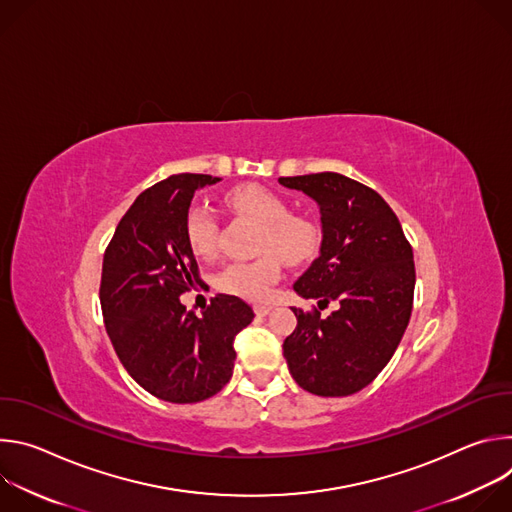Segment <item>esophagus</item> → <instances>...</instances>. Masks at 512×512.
Segmentation results:
<instances>
[{
  "mask_svg": "<svg viewBox=\"0 0 512 512\" xmlns=\"http://www.w3.org/2000/svg\"><path fill=\"white\" fill-rule=\"evenodd\" d=\"M253 310H255L257 316H267L271 312V306L269 304H255Z\"/></svg>",
  "mask_w": 512,
  "mask_h": 512,
  "instance_id": "obj_1",
  "label": "esophagus"
}]
</instances>
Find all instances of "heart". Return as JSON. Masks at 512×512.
Instances as JSON below:
<instances>
[{"instance_id": "heart-1", "label": "heart", "mask_w": 512, "mask_h": 512, "mask_svg": "<svg viewBox=\"0 0 512 512\" xmlns=\"http://www.w3.org/2000/svg\"><path fill=\"white\" fill-rule=\"evenodd\" d=\"M225 202L237 214H243L259 225L255 251L261 253L253 261L231 263L216 277V287L225 294L247 300H263L269 285L281 273V261L302 265L316 257L322 235L314 221L291 214L289 204L269 188L259 184H241L225 194ZM186 243L198 257H212L218 249V221L210 206L196 202L184 218Z\"/></svg>"}]
</instances>
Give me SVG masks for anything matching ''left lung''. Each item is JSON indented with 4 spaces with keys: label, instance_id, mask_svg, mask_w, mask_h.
<instances>
[{
    "label": "left lung",
    "instance_id": "obj_1",
    "mask_svg": "<svg viewBox=\"0 0 512 512\" xmlns=\"http://www.w3.org/2000/svg\"><path fill=\"white\" fill-rule=\"evenodd\" d=\"M320 206V255L294 283L296 294L337 310L291 308L296 330L283 356L296 383L320 397H346L371 385L395 354L411 318L413 249L391 206L373 188L336 172L279 178Z\"/></svg>",
    "mask_w": 512,
    "mask_h": 512
}]
</instances>
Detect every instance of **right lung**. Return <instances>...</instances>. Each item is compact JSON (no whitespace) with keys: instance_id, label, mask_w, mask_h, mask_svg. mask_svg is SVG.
<instances>
[{"instance_id":"obj_1","label":"right lung","mask_w":512,"mask_h":512,"mask_svg":"<svg viewBox=\"0 0 512 512\" xmlns=\"http://www.w3.org/2000/svg\"><path fill=\"white\" fill-rule=\"evenodd\" d=\"M221 178L174 174L143 190L103 257L101 310L125 371L170 403H198L233 377L235 336L255 318L237 296L218 294L196 316L180 296L202 283L184 218L198 188Z\"/></svg>"}]
</instances>
